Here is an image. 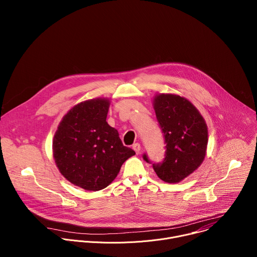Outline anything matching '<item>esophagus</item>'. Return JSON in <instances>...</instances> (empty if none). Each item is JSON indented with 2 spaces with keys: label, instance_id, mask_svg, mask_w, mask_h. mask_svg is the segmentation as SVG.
<instances>
[{
  "label": "esophagus",
  "instance_id": "1",
  "mask_svg": "<svg viewBox=\"0 0 257 257\" xmlns=\"http://www.w3.org/2000/svg\"><path fill=\"white\" fill-rule=\"evenodd\" d=\"M132 148H133L134 152H135L137 155L140 154V149H141V148H140V144H139V143H134Z\"/></svg>",
  "mask_w": 257,
  "mask_h": 257
}]
</instances>
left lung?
Returning a JSON list of instances; mask_svg holds the SVG:
<instances>
[{
  "label": "left lung",
  "mask_w": 257,
  "mask_h": 257,
  "mask_svg": "<svg viewBox=\"0 0 257 257\" xmlns=\"http://www.w3.org/2000/svg\"><path fill=\"white\" fill-rule=\"evenodd\" d=\"M166 152L161 163L153 168L160 179L178 183L193 173L202 163L207 146V127L197 108L176 94H160L154 101ZM143 160L152 164L148 155Z\"/></svg>",
  "instance_id": "left-lung-1"
}]
</instances>
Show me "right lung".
<instances>
[{
	"label": "right lung",
	"instance_id": "right-lung-1",
	"mask_svg": "<svg viewBox=\"0 0 257 257\" xmlns=\"http://www.w3.org/2000/svg\"><path fill=\"white\" fill-rule=\"evenodd\" d=\"M109 101L90 99L73 106L54 136V158L61 174L85 190L105 188L135 152L124 146L105 119Z\"/></svg>",
	"mask_w": 257,
	"mask_h": 257
}]
</instances>
